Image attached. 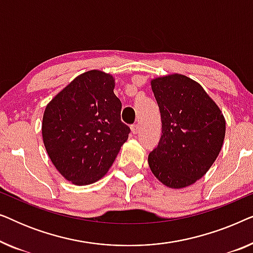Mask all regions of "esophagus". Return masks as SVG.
Returning <instances> with one entry per match:
<instances>
[{
  "label": "esophagus",
  "instance_id": "obj_1",
  "mask_svg": "<svg viewBox=\"0 0 253 253\" xmlns=\"http://www.w3.org/2000/svg\"><path fill=\"white\" fill-rule=\"evenodd\" d=\"M131 131H132V133H138L139 132V126L138 124H132L131 126Z\"/></svg>",
  "mask_w": 253,
  "mask_h": 253
}]
</instances>
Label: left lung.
<instances>
[{
  "label": "left lung",
  "mask_w": 253,
  "mask_h": 253,
  "mask_svg": "<svg viewBox=\"0 0 253 253\" xmlns=\"http://www.w3.org/2000/svg\"><path fill=\"white\" fill-rule=\"evenodd\" d=\"M161 114L162 133L148 154L155 177L168 188L195 183L212 167L222 147L226 120L198 83L174 74L151 82Z\"/></svg>",
  "instance_id": "left-lung-1"
}]
</instances>
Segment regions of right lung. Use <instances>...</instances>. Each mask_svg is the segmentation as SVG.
I'll return each instance as SVG.
<instances>
[{"instance_id": "right-lung-1", "label": "right lung", "mask_w": 253, "mask_h": 253, "mask_svg": "<svg viewBox=\"0 0 253 253\" xmlns=\"http://www.w3.org/2000/svg\"><path fill=\"white\" fill-rule=\"evenodd\" d=\"M115 79L100 70L76 77L46 106L44 147L55 168L76 185L99 181L112 167L130 127L121 121Z\"/></svg>"}]
</instances>
